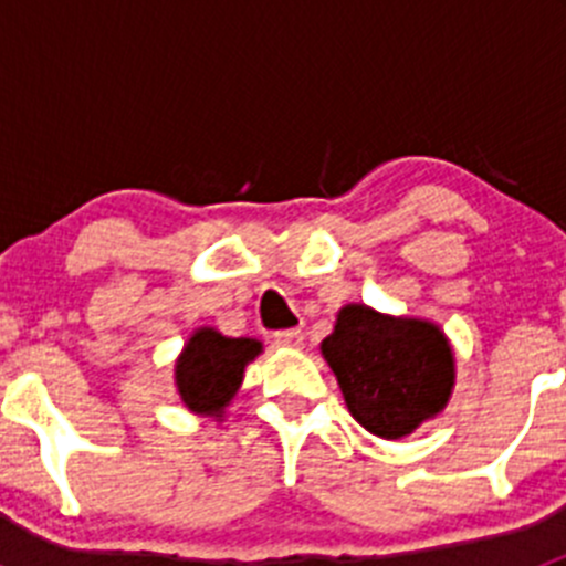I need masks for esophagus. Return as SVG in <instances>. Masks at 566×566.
Wrapping results in <instances>:
<instances>
[{
	"label": "esophagus",
	"mask_w": 566,
	"mask_h": 566,
	"mask_svg": "<svg viewBox=\"0 0 566 566\" xmlns=\"http://www.w3.org/2000/svg\"><path fill=\"white\" fill-rule=\"evenodd\" d=\"M273 342H276L279 347H293V350H298V347L304 345V334H301L298 328L276 331V334H273Z\"/></svg>",
	"instance_id": "esophagus-1"
}]
</instances>
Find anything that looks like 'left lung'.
Wrapping results in <instances>:
<instances>
[{
	"label": "left lung",
	"instance_id": "8db88e82",
	"mask_svg": "<svg viewBox=\"0 0 566 566\" xmlns=\"http://www.w3.org/2000/svg\"><path fill=\"white\" fill-rule=\"evenodd\" d=\"M319 353L353 419L386 441H399L436 419L458 378L452 342L441 325L384 315L367 304L336 312Z\"/></svg>",
	"mask_w": 566,
	"mask_h": 566
}]
</instances>
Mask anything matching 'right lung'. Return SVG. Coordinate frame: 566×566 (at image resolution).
Returning a JSON list of instances; mask_svg holds the SVG:
<instances>
[{
	"label": "right lung",
	"mask_w": 566,
	"mask_h": 566,
	"mask_svg": "<svg viewBox=\"0 0 566 566\" xmlns=\"http://www.w3.org/2000/svg\"><path fill=\"white\" fill-rule=\"evenodd\" d=\"M262 353L251 336H224L202 325L188 336L175 361V386L182 405L197 416L221 419L243 384V373Z\"/></svg>",
	"instance_id": "1"
}]
</instances>
